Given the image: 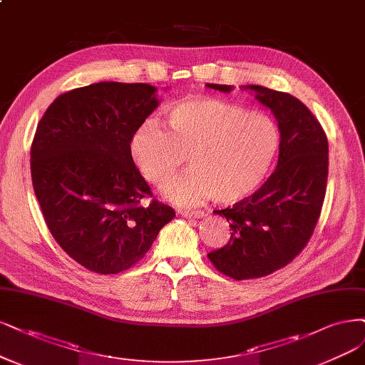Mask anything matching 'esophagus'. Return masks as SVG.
<instances>
[{
    "instance_id": "obj_1",
    "label": "esophagus",
    "mask_w": 365,
    "mask_h": 365,
    "mask_svg": "<svg viewBox=\"0 0 365 365\" xmlns=\"http://www.w3.org/2000/svg\"><path fill=\"white\" fill-rule=\"evenodd\" d=\"M178 212L182 217H187V219H199L204 216V211H195V210H181Z\"/></svg>"
}]
</instances>
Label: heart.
Segmentation results:
<instances>
[{"mask_svg":"<svg viewBox=\"0 0 365 365\" xmlns=\"http://www.w3.org/2000/svg\"><path fill=\"white\" fill-rule=\"evenodd\" d=\"M169 131L145 122L130 150L143 177L163 185L185 160L192 168L163 188L172 204L196 205L215 196L222 204L254 193L272 166L278 128L262 113H247L217 98H190L168 111Z\"/></svg>","mask_w":365,"mask_h":365,"instance_id":"b5f03b06","label":"heart"}]
</instances>
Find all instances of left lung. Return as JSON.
Here are the masks:
<instances>
[{
	"label": "left lung",
	"mask_w": 365,
	"mask_h": 365,
	"mask_svg": "<svg viewBox=\"0 0 365 365\" xmlns=\"http://www.w3.org/2000/svg\"><path fill=\"white\" fill-rule=\"evenodd\" d=\"M230 93L234 86L207 84ZM270 108L281 133L278 166L258 190L215 212L230 222L228 245L208 254L215 267L242 281L261 278L293 261L319 220L328 181V139L307 106L290 93L240 86Z\"/></svg>",
	"instance_id": "left-lung-1"
}]
</instances>
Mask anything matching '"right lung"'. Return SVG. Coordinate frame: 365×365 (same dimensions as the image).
<instances>
[{
	"label": "right lung",
	"instance_id": "right-lung-1",
	"mask_svg": "<svg viewBox=\"0 0 365 365\" xmlns=\"http://www.w3.org/2000/svg\"><path fill=\"white\" fill-rule=\"evenodd\" d=\"M146 83L101 81L54 99L31 145L33 188L49 232L83 267L127 270L175 211L153 200L130 140L160 99Z\"/></svg>",
	"mask_w": 365,
	"mask_h": 365
}]
</instances>
